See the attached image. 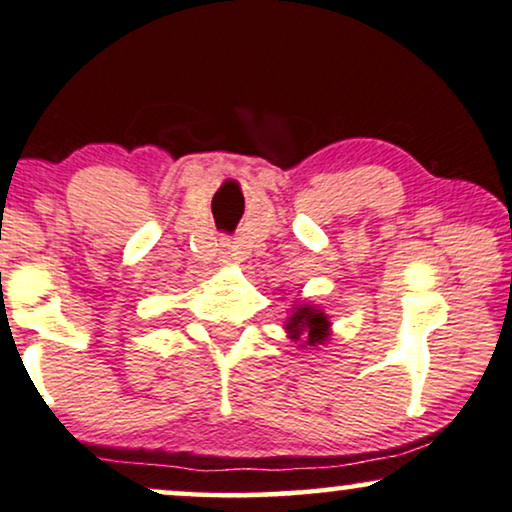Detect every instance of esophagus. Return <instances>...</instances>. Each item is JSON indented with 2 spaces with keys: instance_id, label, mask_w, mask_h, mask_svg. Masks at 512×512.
Returning a JSON list of instances; mask_svg holds the SVG:
<instances>
[{
  "instance_id": "1",
  "label": "esophagus",
  "mask_w": 512,
  "mask_h": 512,
  "mask_svg": "<svg viewBox=\"0 0 512 512\" xmlns=\"http://www.w3.org/2000/svg\"><path fill=\"white\" fill-rule=\"evenodd\" d=\"M234 252H231V245L229 243H222V257H226V260H234Z\"/></svg>"
}]
</instances>
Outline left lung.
Returning a JSON list of instances; mask_svg holds the SVG:
<instances>
[{
	"mask_svg": "<svg viewBox=\"0 0 512 512\" xmlns=\"http://www.w3.org/2000/svg\"><path fill=\"white\" fill-rule=\"evenodd\" d=\"M331 326L333 323L328 319V314L323 312L319 304L309 300H297L293 304V314L283 321V331L302 349L323 345L331 338Z\"/></svg>",
	"mask_w": 512,
	"mask_h": 512,
	"instance_id": "obj_1",
	"label": "left lung"
}]
</instances>
